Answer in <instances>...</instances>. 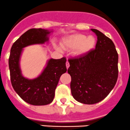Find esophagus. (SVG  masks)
<instances>
[{"label":"esophagus","instance_id":"34e87169","mask_svg":"<svg viewBox=\"0 0 130 130\" xmlns=\"http://www.w3.org/2000/svg\"><path fill=\"white\" fill-rule=\"evenodd\" d=\"M66 68H68L69 67H70V64H69V62L68 61H66Z\"/></svg>","mask_w":130,"mask_h":130}]
</instances>
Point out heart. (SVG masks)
Instances as JSON below:
<instances>
[{
	"label": "heart",
	"instance_id": "b5f03b06",
	"mask_svg": "<svg viewBox=\"0 0 130 130\" xmlns=\"http://www.w3.org/2000/svg\"><path fill=\"white\" fill-rule=\"evenodd\" d=\"M95 43L96 40L92 36H87L85 34H78L64 40L62 42V45L64 47H76V54L81 55L92 49L94 47Z\"/></svg>",
	"mask_w": 130,
	"mask_h": 130
}]
</instances>
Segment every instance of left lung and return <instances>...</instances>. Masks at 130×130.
Instances as JSON below:
<instances>
[{
	"label": "left lung",
	"instance_id": "left-lung-1",
	"mask_svg": "<svg viewBox=\"0 0 130 130\" xmlns=\"http://www.w3.org/2000/svg\"><path fill=\"white\" fill-rule=\"evenodd\" d=\"M94 49L79 57L69 58L68 72L73 97L85 104H94L105 98L117 83L119 55L112 40L100 31Z\"/></svg>",
	"mask_w": 130,
	"mask_h": 130
}]
</instances>
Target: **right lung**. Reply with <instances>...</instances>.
Instances as JSON below:
<instances>
[{
    "label": "right lung",
    "mask_w": 130,
    "mask_h": 130,
    "mask_svg": "<svg viewBox=\"0 0 130 130\" xmlns=\"http://www.w3.org/2000/svg\"><path fill=\"white\" fill-rule=\"evenodd\" d=\"M51 32L42 28H31L25 32L11 46L9 57V68L11 85L25 102L33 105H45L53 102L55 92L62 74L66 72V58L50 59L38 77L29 80L22 76L19 58L23 48L48 40Z\"/></svg>",
    "instance_id": "add662e5"
}]
</instances>
